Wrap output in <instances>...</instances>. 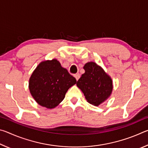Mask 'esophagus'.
Listing matches in <instances>:
<instances>
[{"mask_svg": "<svg viewBox=\"0 0 148 148\" xmlns=\"http://www.w3.org/2000/svg\"><path fill=\"white\" fill-rule=\"evenodd\" d=\"M74 77H75V78H76V81H77V80L79 79V74H75L74 75Z\"/></svg>", "mask_w": 148, "mask_h": 148, "instance_id": "34e87169", "label": "esophagus"}]
</instances>
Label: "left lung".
Returning a JSON list of instances; mask_svg holds the SVG:
<instances>
[{
	"label": "left lung",
	"instance_id": "obj_1",
	"mask_svg": "<svg viewBox=\"0 0 148 148\" xmlns=\"http://www.w3.org/2000/svg\"><path fill=\"white\" fill-rule=\"evenodd\" d=\"M84 69L85 73L77 82L76 86L83 92L89 103L98 106L112 95L113 90L112 77L95 62H87Z\"/></svg>",
	"mask_w": 148,
	"mask_h": 148
}]
</instances>
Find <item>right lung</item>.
Returning a JSON list of instances; mask_svg holds the SVG:
<instances>
[{
	"mask_svg": "<svg viewBox=\"0 0 148 148\" xmlns=\"http://www.w3.org/2000/svg\"><path fill=\"white\" fill-rule=\"evenodd\" d=\"M76 79L56 59L42 61L34 69L29 82V89L34 101L52 109L61 103Z\"/></svg>",
	"mask_w": 148,
	"mask_h": 148,
	"instance_id": "1",
	"label": "right lung"
}]
</instances>
